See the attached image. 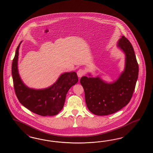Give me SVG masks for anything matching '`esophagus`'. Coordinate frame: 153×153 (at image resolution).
Listing matches in <instances>:
<instances>
[{
  "label": "esophagus",
  "mask_w": 153,
  "mask_h": 153,
  "mask_svg": "<svg viewBox=\"0 0 153 153\" xmlns=\"http://www.w3.org/2000/svg\"><path fill=\"white\" fill-rule=\"evenodd\" d=\"M85 74H86V71L83 69H79L77 71V76L79 77H81L82 76H83V75H85Z\"/></svg>",
  "instance_id": "obj_1"
}]
</instances>
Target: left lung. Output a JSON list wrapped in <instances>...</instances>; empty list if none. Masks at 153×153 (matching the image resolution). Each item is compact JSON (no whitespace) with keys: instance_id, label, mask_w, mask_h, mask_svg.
<instances>
[{"instance_id":"obj_1","label":"left lung","mask_w":153,"mask_h":153,"mask_svg":"<svg viewBox=\"0 0 153 153\" xmlns=\"http://www.w3.org/2000/svg\"><path fill=\"white\" fill-rule=\"evenodd\" d=\"M117 46L126 55L125 68L113 83H108L100 77L83 76L80 79L88 108L94 114L107 116L120 110L132 97L139 75V65L134 48L122 36ZM90 76V74H89Z\"/></svg>"}]
</instances>
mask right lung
Segmentation results:
<instances>
[{
	"instance_id": "right-lung-1",
	"label": "right lung",
	"mask_w": 153,
	"mask_h": 153,
	"mask_svg": "<svg viewBox=\"0 0 153 153\" xmlns=\"http://www.w3.org/2000/svg\"><path fill=\"white\" fill-rule=\"evenodd\" d=\"M17 46L12 65V74L14 91L19 102L33 113L42 116H55L64 106L66 95L79 81L76 72H67L60 75L51 87L42 90L28 88L20 78L18 71L19 50Z\"/></svg>"
}]
</instances>
